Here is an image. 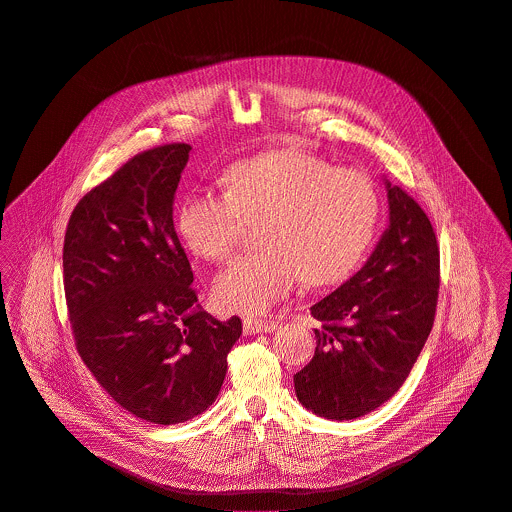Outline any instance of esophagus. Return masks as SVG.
<instances>
[{
    "instance_id": "1",
    "label": "esophagus",
    "mask_w": 512,
    "mask_h": 512,
    "mask_svg": "<svg viewBox=\"0 0 512 512\" xmlns=\"http://www.w3.org/2000/svg\"><path fill=\"white\" fill-rule=\"evenodd\" d=\"M278 325L274 321H262V319H244V335H256V333H272Z\"/></svg>"
}]
</instances>
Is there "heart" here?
I'll return each instance as SVG.
<instances>
[{
    "label": "heart",
    "mask_w": 512,
    "mask_h": 512,
    "mask_svg": "<svg viewBox=\"0 0 512 512\" xmlns=\"http://www.w3.org/2000/svg\"><path fill=\"white\" fill-rule=\"evenodd\" d=\"M226 191H191L177 212L185 246L199 258L226 260L242 240L244 218H262V250L236 258L216 276L226 311L262 315L300 280H343L369 248L381 210L375 181L304 149H278L232 165Z\"/></svg>",
    "instance_id": "heart-1"
}]
</instances>
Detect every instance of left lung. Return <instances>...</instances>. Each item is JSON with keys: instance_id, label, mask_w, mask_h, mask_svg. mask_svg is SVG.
<instances>
[{"instance_id": "1", "label": "left lung", "mask_w": 512, "mask_h": 512, "mask_svg": "<svg viewBox=\"0 0 512 512\" xmlns=\"http://www.w3.org/2000/svg\"><path fill=\"white\" fill-rule=\"evenodd\" d=\"M389 226L363 268L311 306L315 357L294 375L298 401L327 420L383 405L410 375L434 325L440 248L414 197L385 179Z\"/></svg>"}]
</instances>
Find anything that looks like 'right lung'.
<instances>
[{"label": "right lung", "instance_id": "add662e5", "mask_svg": "<svg viewBox=\"0 0 512 512\" xmlns=\"http://www.w3.org/2000/svg\"><path fill=\"white\" fill-rule=\"evenodd\" d=\"M191 147L161 145L90 189L64 236V292L78 355L135 418L173 426L216 401L242 321L197 304L173 226Z\"/></svg>", "mask_w": 512, "mask_h": 512}]
</instances>
